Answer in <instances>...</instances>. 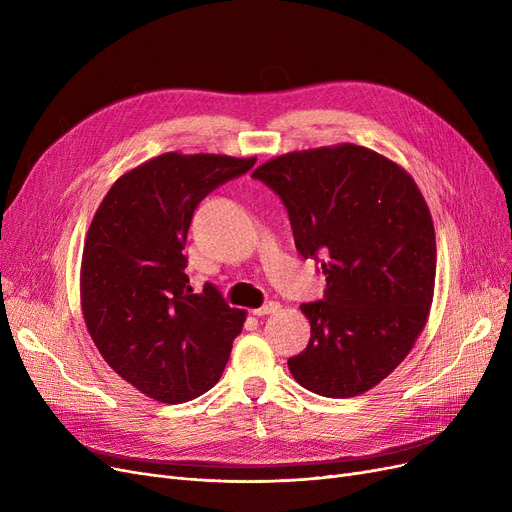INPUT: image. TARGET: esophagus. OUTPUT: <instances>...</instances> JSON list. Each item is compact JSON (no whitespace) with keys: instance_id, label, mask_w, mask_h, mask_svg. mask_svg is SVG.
Here are the masks:
<instances>
[{"instance_id":"34e87169","label":"esophagus","mask_w":512,"mask_h":512,"mask_svg":"<svg viewBox=\"0 0 512 512\" xmlns=\"http://www.w3.org/2000/svg\"><path fill=\"white\" fill-rule=\"evenodd\" d=\"M278 311H280V303L270 301V303H265V305L259 307V309H253V315L261 317V315H270V313H278Z\"/></svg>"}]
</instances>
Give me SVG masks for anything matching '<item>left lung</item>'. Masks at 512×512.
Returning a JSON list of instances; mask_svg holds the SVG:
<instances>
[{
    "mask_svg": "<svg viewBox=\"0 0 512 512\" xmlns=\"http://www.w3.org/2000/svg\"><path fill=\"white\" fill-rule=\"evenodd\" d=\"M253 176L284 201L299 253L324 255L326 297L301 305L311 338L288 359L292 378L328 398L375 388L407 359L434 301L436 230L419 186L355 143L290 151Z\"/></svg>",
    "mask_w": 512,
    "mask_h": 512,
    "instance_id": "obj_1",
    "label": "left lung"
}]
</instances>
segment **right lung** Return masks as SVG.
Returning <instances> with one entry per match:
<instances>
[{
	"label": "right lung",
	"instance_id": "obj_1",
	"mask_svg": "<svg viewBox=\"0 0 512 512\" xmlns=\"http://www.w3.org/2000/svg\"><path fill=\"white\" fill-rule=\"evenodd\" d=\"M257 157L161 153L97 207L80 261V309L99 355L145 396L178 405L218 384L247 311L195 292L184 245L195 207Z\"/></svg>",
	"mask_w": 512,
	"mask_h": 512
}]
</instances>
